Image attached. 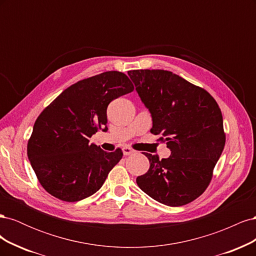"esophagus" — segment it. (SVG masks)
Instances as JSON below:
<instances>
[{"mask_svg": "<svg viewBox=\"0 0 256 256\" xmlns=\"http://www.w3.org/2000/svg\"><path fill=\"white\" fill-rule=\"evenodd\" d=\"M134 152V150L131 148V147H128V146L122 147V154H125V156H129V154H132Z\"/></svg>", "mask_w": 256, "mask_h": 256, "instance_id": "1", "label": "esophagus"}]
</instances>
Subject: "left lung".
I'll return each mask as SVG.
<instances>
[{
  "instance_id": "obj_1",
  "label": "left lung",
  "mask_w": 256,
  "mask_h": 256,
  "mask_svg": "<svg viewBox=\"0 0 256 256\" xmlns=\"http://www.w3.org/2000/svg\"><path fill=\"white\" fill-rule=\"evenodd\" d=\"M152 118V134H161L171 156L144 152L150 168L136 177L142 191L157 202L177 207L208 187L226 145L220 108L204 88L162 69L128 72Z\"/></svg>"
}]
</instances>
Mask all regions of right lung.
<instances>
[{"label": "right lung", "instance_id": "1", "mask_svg": "<svg viewBox=\"0 0 256 256\" xmlns=\"http://www.w3.org/2000/svg\"><path fill=\"white\" fill-rule=\"evenodd\" d=\"M134 90L128 76L106 72L72 84L38 116L28 142V157L42 188L65 202L97 192L122 152H106L90 138L106 131V108Z\"/></svg>", "mask_w": 256, "mask_h": 256}]
</instances>
